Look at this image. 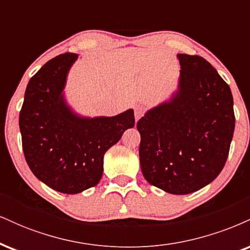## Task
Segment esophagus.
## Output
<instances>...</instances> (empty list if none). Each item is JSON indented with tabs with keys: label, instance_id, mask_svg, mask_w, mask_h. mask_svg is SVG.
<instances>
[{
	"label": "esophagus",
	"instance_id": "34e87169",
	"mask_svg": "<svg viewBox=\"0 0 250 250\" xmlns=\"http://www.w3.org/2000/svg\"><path fill=\"white\" fill-rule=\"evenodd\" d=\"M143 114H145V109L142 107H136L135 108V120L136 121H139L140 119L143 116Z\"/></svg>",
	"mask_w": 250,
	"mask_h": 250
}]
</instances>
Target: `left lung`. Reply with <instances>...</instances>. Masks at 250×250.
<instances>
[{"instance_id": "left-lung-1", "label": "left lung", "mask_w": 250, "mask_h": 250, "mask_svg": "<svg viewBox=\"0 0 250 250\" xmlns=\"http://www.w3.org/2000/svg\"><path fill=\"white\" fill-rule=\"evenodd\" d=\"M177 59L179 88L136 127L145 179L167 193L185 195L213 182L225 167L235 115L230 88L207 60L187 54Z\"/></svg>"}]
</instances>
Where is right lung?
Here are the masks:
<instances>
[{"label": "right lung", "mask_w": 250, "mask_h": 250, "mask_svg": "<svg viewBox=\"0 0 250 250\" xmlns=\"http://www.w3.org/2000/svg\"><path fill=\"white\" fill-rule=\"evenodd\" d=\"M77 55L48 61L30 79L20 111L25 161L54 190L77 194L94 187L103 174V156L135 125L133 109L116 116L84 117L64 99L65 82Z\"/></svg>", "instance_id": "add662e5"}]
</instances>
